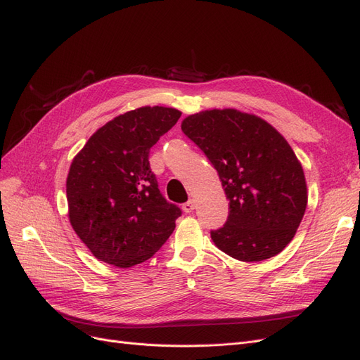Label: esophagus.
<instances>
[{
	"label": "esophagus",
	"instance_id": "esophagus-1",
	"mask_svg": "<svg viewBox=\"0 0 360 360\" xmlns=\"http://www.w3.org/2000/svg\"><path fill=\"white\" fill-rule=\"evenodd\" d=\"M193 209H195V201L193 200H189L188 202L183 204V212L184 213H191Z\"/></svg>",
	"mask_w": 360,
	"mask_h": 360
}]
</instances>
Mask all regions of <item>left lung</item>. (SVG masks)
Wrapping results in <instances>:
<instances>
[{"instance_id":"left-lung-1","label":"left lung","mask_w":360,"mask_h":360,"mask_svg":"<svg viewBox=\"0 0 360 360\" xmlns=\"http://www.w3.org/2000/svg\"><path fill=\"white\" fill-rule=\"evenodd\" d=\"M181 130L212 162L230 200L226 222L210 231L214 245L248 263L278 255L308 204L303 168L285 138L263 118L237 110L189 115Z\"/></svg>"}]
</instances>
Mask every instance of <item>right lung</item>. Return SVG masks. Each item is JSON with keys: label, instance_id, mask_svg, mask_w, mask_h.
Masks as SVG:
<instances>
[{"label": "right lung", "instance_id": "right-lung-1", "mask_svg": "<svg viewBox=\"0 0 360 360\" xmlns=\"http://www.w3.org/2000/svg\"><path fill=\"white\" fill-rule=\"evenodd\" d=\"M181 112L143 106L97 129L75 156L66 181L75 233L101 261L132 267L153 257L181 210L162 197L148 155Z\"/></svg>", "mask_w": 360, "mask_h": 360}]
</instances>
